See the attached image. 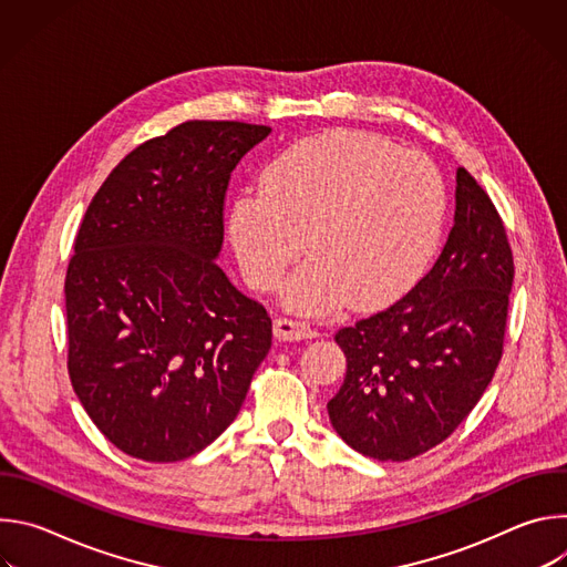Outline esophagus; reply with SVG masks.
Segmentation results:
<instances>
[{"label": "esophagus", "mask_w": 567, "mask_h": 567, "mask_svg": "<svg viewBox=\"0 0 567 567\" xmlns=\"http://www.w3.org/2000/svg\"><path fill=\"white\" fill-rule=\"evenodd\" d=\"M274 334L278 341H302V339H313L318 332L309 328L305 320L298 318H276L274 322Z\"/></svg>", "instance_id": "1"}]
</instances>
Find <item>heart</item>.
<instances>
[{
	"label": "heart",
	"instance_id": "1",
	"mask_svg": "<svg viewBox=\"0 0 567 567\" xmlns=\"http://www.w3.org/2000/svg\"><path fill=\"white\" fill-rule=\"evenodd\" d=\"M446 188L433 161L394 143L334 130L285 147L239 193L228 239L247 282L274 291L305 251L285 289L302 311L357 309L396 298L424 269L442 235Z\"/></svg>",
	"mask_w": 567,
	"mask_h": 567
}]
</instances>
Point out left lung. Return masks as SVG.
Returning <instances> with one entry per match:
<instances>
[{"instance_id":"left-lung-1","label":"left lung","mask_w":567,"mask_h":567,"mask_svg":"<svg viewBox=\"0 0 567 567\" xmlns=\"http://www.w3.org/2000/svg\"><path fill=\"white\" fill-rule=\"evenodd\" d=\"M514 258L477 182L455 173V215L433 269L394 305L339 330L348 370L328 413L339 437L379 462L444 442L503 357Z\"/></svg>"}]
</instances>
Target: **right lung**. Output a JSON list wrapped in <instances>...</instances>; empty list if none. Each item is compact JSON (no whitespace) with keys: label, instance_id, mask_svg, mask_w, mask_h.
Instances as JSON below:
<instances>
[{"label":"right lung","instance_id":"1","mask_svg":"<svg viewBox=\"0 0 567 567\" xmlns=\"http://www.w3.org/2000/svg\"><path fill=\"white\" fill-rule=\"evenodd\" d=\"M269 134L182 123L132 150L80 224L64 280L69 377L136 460L177 462L215 442L271 348L267 309L217 267L230 173Z\"/></svg>","mask_w":567,"mask_h":567}]
</instances>
